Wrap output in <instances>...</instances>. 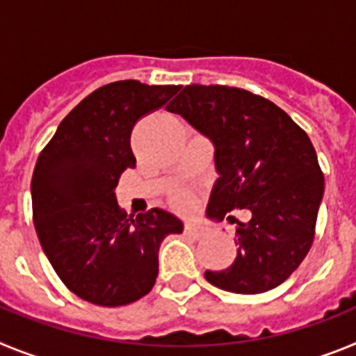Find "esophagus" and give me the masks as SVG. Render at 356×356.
<instances>
[{
    "label": "esophagus",
    "instance_id": "34e87169",
    "mask_svg": "<svg viewBox=\"0 0 356 356\" xmlns=\"http://www.w3.org/2000/svg\"><path fill=\"white\" fill-rule=\"evenodd\" d=\"M185 234L193 235L194 238H200L207 234V228L201 225V222L188 221V222H185Z\"/></svg>",
    "mask_w": 356,
    "mask_h": 356
}]
</instances>
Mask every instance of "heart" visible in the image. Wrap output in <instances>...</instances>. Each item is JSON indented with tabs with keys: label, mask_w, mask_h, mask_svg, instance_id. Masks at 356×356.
<instances>
[{
	"label": "heart",
	"mask_w": 356,
	"mask_h": 356,
	"mask_svg": "<svg viewBox=\"0 0 356 356\" xmlns=\"http://www.w3.org/2000/svg\"><path fill=\"white\" fill-rule=\"evenodd\" d=\"M172 203H175L178 209H191L194 203V197L193 194L187 193V191H176L172 194Z\"/></svg>",
	"instance_id": "heart-1"
}]
</instances>
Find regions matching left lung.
I'll return each instance as SVG.
<instances>
[{
    "instance_id": "1",
    "label": "left lung",
    "mask_w": 356,
    "mask_h": 356,
    "mask_svg": "<svg viewBox=\"0 0 356 356\" xmlns=\"http://www.w3.org/2000/svg\"><path fill=\"white\" fill-rule=\"evenodd\" d=\"M165 108L216 147L219 178L207 216L222 221L229 210L251 212L250 221L237 222L234 264L207 271V282L235 294L284 284L312 246L325 193L308 135L273 102L226 85H187Z\"/></svg>"
}]
</instances>
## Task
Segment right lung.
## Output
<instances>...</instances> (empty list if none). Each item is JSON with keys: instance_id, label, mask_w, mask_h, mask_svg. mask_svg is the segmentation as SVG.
<instances>
[{"instance_id": "add662e5", "label": "right lung", "mask_w": 356, "mask_h": 356, "mask_svg": "<svg viewBox=\"0 0 356 356\" xmlns=\"http://www.w3.org/2000/svg\"><path fill=\"white\" fill-rule=\"evenodd\" d=\"M180 85L122 80L81 99L40 151L31 178L33 225L40 246L71 292L99 307L140 300L159 276V250L184 222L151 209L131 217L115 187L135 168V122L159 110Z\"/></svg>"}]
</instances>
